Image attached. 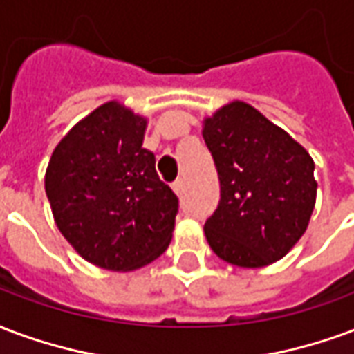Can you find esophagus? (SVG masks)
I'll return each mask as SVG.
<instances>
[{
    "label": "esophagus",
    "instance_id": "obj_1",
    "mask_svg": "<svg viewBox=\"0 0 354 354\" xmlns=\"http://www.w3.org/2000/svg\"><path fill=\"white\" fill-rule=\"evenodd\" d=\"M171 188H174V190H175V194L180 196V194H183V192H185V183H183V179H177L174 183V185H171Z\"/></svg>",
    "mask_w": 354,
    "mask_h": 354
}]
</instances>
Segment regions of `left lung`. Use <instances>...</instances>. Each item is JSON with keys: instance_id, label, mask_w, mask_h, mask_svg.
Masks as SVG:
<instances>
[{"instance_id": "1", "label": "left lung", "mask_w": 354, "mask_h": 354, "mask_svg": "<svg viewBox=\"0 0 354 354\" xmlns=\"http://www.w3.org/2000/svg\"><path fill=\"white\" fill-rule=\"evenodd\" d=\"M221 200L203 226L218 259L262 268L285 257L306 232L317 180L308 151L259 111L234 102L205 120Z\"/></svg>"}]
</instances>
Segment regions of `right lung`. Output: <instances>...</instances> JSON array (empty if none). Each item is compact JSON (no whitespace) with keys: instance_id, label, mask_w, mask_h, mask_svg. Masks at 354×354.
<instances>
[{"instance_id":"right-lung-1","label":"right lung","mask_w":354,"mask_h":354,"mask_svg":"<svg viewBox=\"0 0 354 354\" xmlns=\"http://www.w3.org/2000/svg\"><path fill=\"white\" fill-rule=\"evenodd\" d=\"M145 126L120 103H105L62 139L46 167L56 226L103 270H138L171 241L179 198L143 149Z\"/></svg>"}]
</instances>
